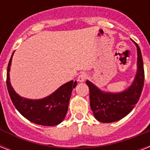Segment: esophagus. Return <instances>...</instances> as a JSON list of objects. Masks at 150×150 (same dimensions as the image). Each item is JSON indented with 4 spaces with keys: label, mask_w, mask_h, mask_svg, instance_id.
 <instances>
[{
    "label": "esophagus",
    "mask_w": 150,
    "mask_h": 150,
    "mask_svg": "<svg viewBox=\"0 0 150 150\" xmlns=\"http://www.w3.org/2000/svg\"><path fill=\"white\" fill-rule=\"evenodd\" d=\"M87 74L86 73H81L79 76H78V82L79 83H83L86 79H87Z\"/></svg>",
    "instance_id": "1"
}]
</instances>
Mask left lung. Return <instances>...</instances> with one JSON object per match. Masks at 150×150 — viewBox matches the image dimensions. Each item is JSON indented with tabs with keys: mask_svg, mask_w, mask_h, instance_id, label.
<instances>
[{
	"mask_svg": "<svg viewBox=\"0 0 150 150\" xmlns=\"http://www.w3.org/2000/svg\"><path fill=\"white\" fill-rule=\"evenodd\" d=\"M137 48V71L133 82L120 92L100 90L86 80L90 90V108L97 120L101 123H112L127 116L139 101L144 86V67L140 48L131 40Z\"/></svg>",
	"mask_w": 150,
	"mask_h": 150,
	"instance_id": "left-lung-1",
	"label": "left lung"
}]
</instances>
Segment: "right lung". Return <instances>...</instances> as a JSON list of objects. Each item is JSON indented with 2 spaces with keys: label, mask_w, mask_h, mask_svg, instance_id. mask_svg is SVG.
I'll use <instances>...</instances> for the list:
<instances>
[{
  "label": "right lung",
  "mask_w": 150,
  "mask_h": 150,
  "mask_svg": "<svg viewBox=\"0 0 150 150\" xmlns=\"http://www.w3.org/2000/svg\"><path fill=\"white\" fill-rule=\"evenodd\" d=\"M14 52L9 60L7 69V88L11 100L22 116L32 123L42 126H56L64 120L73 89L76 81H70L60 86L47 97L41 99H30L19 95L11 86L10 69Z\"/></svg>",
  "instance_id": "obj_1"
}]
</instances>
